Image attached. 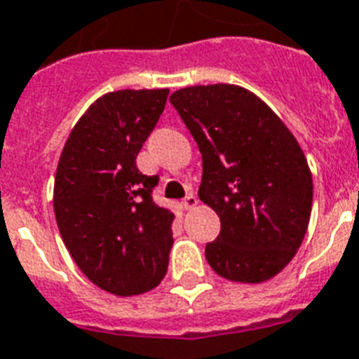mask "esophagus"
<instances>
[{"label": "esophagus", "instance_id": "obj_1", "mask_svg": "<svg viewBox=\"0 0 359 359\" xmlns=\"http://www.w3.org/2000/svg\"><path fill=\"white\" fill-rule=\"evenodd\" d=\"M195 205H197V197H195L194 194L186 195L184 201H182V206H184L186 210H189V208H194Z\"/></svg>", "mask_w": 359, "mask_h": 359}]
</instances>
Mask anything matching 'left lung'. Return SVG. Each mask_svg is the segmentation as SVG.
Returning a JSON list of instances; mask_svg holds the SVG:
<instances>
[{
    "instance_id": "1",
    "label": "left lung",
    "mask_w": 359,
    "mask_h": 359,
    "mask_svg": "<svg viewBox=\"0 0 359 359\" xmlns=\"http://www.w3.org/2000/svg\"><path fill=\"white\" fill-rule=\"evenodd\" d=\"M203 154L199 199L219 215L210 267L232 282L269 280L295 256L310 223L313 182L295 136L260 97L234 84L170 97Z\"/></svg>"
}]
</instances>
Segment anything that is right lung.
<instances>
[{"label": "right lung", "mask_w": 359, "mask_h": 359, "mask_svg": "<svg viewBox=\"0 0 359 359\" xmlns=\"http://www.w3.org/2000/svg\"><path fill=\"white\" fill-rule=\"evenodd\" d=\"M168 94H104L79 119L58 160L53 206L64 245L79 269L114 295L153 290L170 264L175 215L153 201L158 175L136 165Z\"/></svg>", "instance_id": "1"}]
</instances>
